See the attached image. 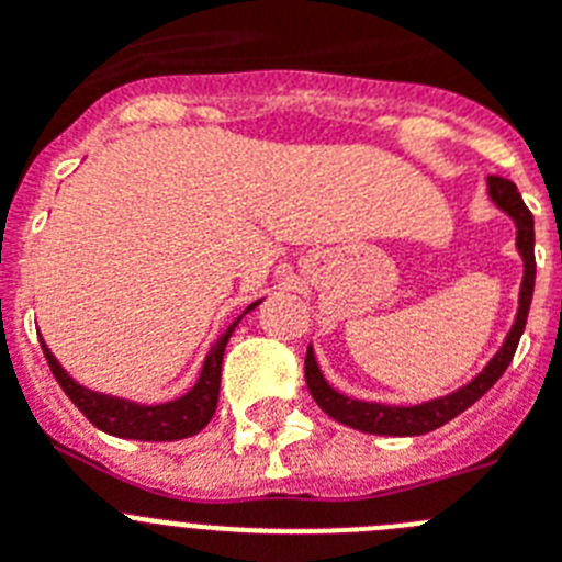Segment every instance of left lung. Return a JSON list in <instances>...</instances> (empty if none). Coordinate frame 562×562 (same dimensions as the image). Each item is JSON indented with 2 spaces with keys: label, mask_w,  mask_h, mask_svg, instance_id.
<instances>
[{
  "label": "left lung",
  "mask_w": 562,
  "mask_h": 562,
  "mask_svg": "<svg viewBox=\"0 0 562 562\" xmlns=\"http://www.w3.org/2000/svg\"><path fill=\"white\" fill-rule=\"evenodd\" d=\"M486 193H490V200L515 222V231H518L515 247H518L520 258H524V281H520L518 315H515L513 329L506 335L498 355L486 362L484 371H481L479 376H473L464 389L453 391V394L422 402V405H382V402L351 400V396L331 389L329 382H326V376L321 374V366H317L315 351H312L310 346L304 362L306 385H310L312 400H315L317 405L324 408V414H329L331 419L340 422V425H349V428L355 430H362V434L376 436L430 434V430L441 428V425H448V422L456 419L459 414H464L473 402H479L481 396L501 380L506 366L513 362L518 340L526 329V315H529V304H532L535 292V220L532 213H529V207L524 205V200H520L515 182L504 180V177H486Z\"/></svg>",
  "instance_id": "left-lung-1"
}]
</instances>
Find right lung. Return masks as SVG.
I'll return each mask as SVG.
<instances>
[{"label":"right lung","instance_id":"1","mask_svg":"<svg viewBox=\"0 0 562 562\" xmlns=\"http://www.w3.org/2000/svg\"><path fill=\"white\" fill-rule=\"evenodd\" d=\"M256 304H250L245 310V315L250 310H256ZM245 315H238L231 326L220 335V340L213 342L211 351L205 357V366L200 371V380L188 391L186 396L171 402H160V405H140V402L123 400V396H109L98 394V391L83 389L81 382H76L67 371L61 369V362L53 357V351L47 349V342L42 340L44 357H47V366L53 371V376L58 380V385L64 389V394L72 400L78 411L87 416L98 430L109 436H121V439H140V441H177L188 439V436H196L205 428L211 416L216 414V402H220V380H222V357H225V346L231 340L233 329L238 326V321Z\"/></svg>","mask_w":562,"mask_h":562}]
</instances>
